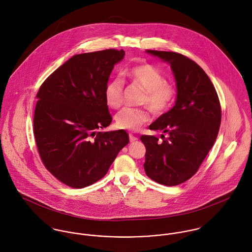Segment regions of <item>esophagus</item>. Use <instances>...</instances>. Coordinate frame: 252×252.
Instances as JSON below:
<instances>
[{"label": "esophagus", "mask_w": 252, "mask_h": 252, "mask_svg": "<svg viewBox=\"0 0 252 252\" xmlns=\"http://www.w3.org/2000/svg\"><path fill=\"white\" fill-rule=\"evenodd\" d=\"M129 139H130V142H135V141L138 140V138L135 137V136L132 135V134H129Z\"/></svg>", "instance_id": "obj_1"}]
</instances>
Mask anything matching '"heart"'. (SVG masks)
Returning <instances> with one entry per match:
<instances>
[{"instance_id":"obj_1","label":"heart","mask_w":252,"mask_h":252,"mask_svg":"<svg viewBox=\"0 0 252 252\" xmlns=\"http://www.w3.org/2000/svg\"><path fill=\"white\" fill-rule=\"evenodd\" d=\"M129 82L141 88L144 95L140 104L148 108L154 115L159 116L172 107L177 96L174 85L167 81L166 76L150 64L136 66L126 72ZM105 100L109 108H119L123 104L124 82L116 77L106 84ZM149 120V113L145 108H123L115 116V124L119 129L137 131Z\"/></svg>"}]
</instances>
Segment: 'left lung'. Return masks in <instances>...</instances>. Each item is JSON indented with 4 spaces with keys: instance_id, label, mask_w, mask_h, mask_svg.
I'll use <instances>...</instances> for the list:
<instances>
[{
    "instance_id": "obj_1",
    "label": "left lung",
    "mask_w": 252,
    "mask_h": 252,
    "mask_svg": "<svg viewBox=\"0 0 252 252\" xmlns=\"http://www.w3.org/2000/svg\"><path fill=\"white\" fill-rule=\"evenodd\" d=\"M170 63L178 97L175 107L162 114L149 129L168 133V138L143 135L144 171L160 184L176 186L192 178L216 142L221 107L216 88L205 71L190 58L173 51L146 50Z\"/></svg>"
}]
</instances>
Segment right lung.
<instances>
[{
	"instance_id": "add662e5",
	"label": "right lung",
	"mask_w": 252,
	"mask_h": 252,
	"mask_svg": "<svg viewBox=\"0 0 252 252\" xmlns=\"http://www.w3.org/2000/svg\"><path fill=\"white\" fill-rule=\"evenodd\" d=\"M123 49L72 56L52 72L36 94L34 136L45 169L72 188L106 176L118 152L129 143L124 130L97 132L112 121L105 87Z\"/></svg>"
}]
</instances>
